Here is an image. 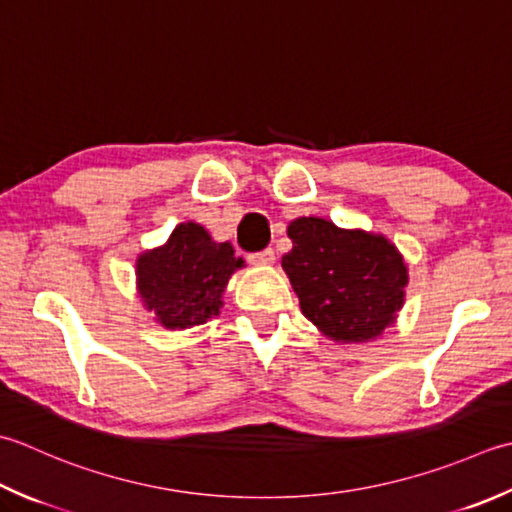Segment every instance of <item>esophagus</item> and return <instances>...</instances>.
<instances>
[{
	"mask_svg": "<svg viewBox=\"0 0 512 512\" xmlns=\"http://www.w3.org/2000/svg\"><path fill=\"white\" fill-rule=\"evenodd\" d=\"M250 262L257 264V266H270V264H275V250H273V248L259 250V253L250 255Z\"/></svg>",
	"mask_w": 512,
	"mask_h": 512,
	"instance_id": "obj_1",
	"label": "esophagus"
}]
</instances>
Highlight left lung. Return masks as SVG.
Instances as JSON below:
<instances>
[{"mask_svg":"<svg viewBox=\"0 0 512 512\" xmlns=\"http://www.w3.org/2000/svg\"><path fill=\"white\" fill-rule=\"evenodd\" d=\"M293 250L282 266L304 317L335 342H370L395 324L408 268L395 244L366 230L337 228L322 217L288 226Z\"/></svg>","mask_w":512,"mask_h":512,"instance_id":"8db88e82","label":"left lung"}]
</instances>
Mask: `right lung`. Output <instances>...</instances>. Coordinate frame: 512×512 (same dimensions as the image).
Instances as JSON below:
<instances>
[{
    "mask_svg": "<svg viewBox=\"0 0 512 512\" xmlns=\"http://www.w3.org/2000/svg\"><path fill=\"white\" fill-rule=\"evenodd\" d=\"M137 290L157 324L170 330L206 324L219 315L230 275L244 266L228 242H213L204 226L179 224L168 242L137 257Z\"/></svg>",
    "mask_w": 512,
    "mask_h": 512,
    "instance_id": "right-lung-1",
    "label": "right lung"
}]
</instances>
